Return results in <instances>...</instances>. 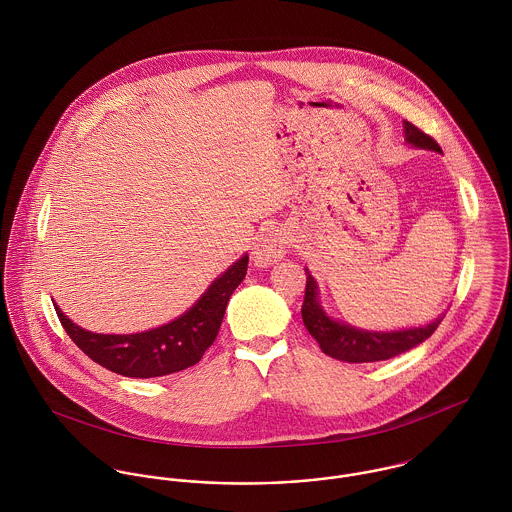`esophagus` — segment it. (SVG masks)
<instances>
[{"label": "esophagus", "instance_id": "34e87169", "mask_svg": "<svg viewBox=\"0 0 512 512\" xmlns=\"http://www.w3.org/2000/svg\"><path fill=\"white\" fill-rule=\"evenodd\" d=\"M288 248H290V236L284 228L276 226L272 230H266L264 234H260V238L254 244V252H252L254 264L266 268L278 262L280 258H284Z\"/></svg>", "mask_w": 512, "mask_h": 512}]
</instances>
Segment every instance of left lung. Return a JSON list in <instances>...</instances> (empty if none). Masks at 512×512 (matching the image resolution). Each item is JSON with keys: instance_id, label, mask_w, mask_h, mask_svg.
<instances>
[{"instance_id": "left-lung-1", "label": "left lung", "mask_w": 512, "mask_h": 512, "mask_svg": "<svg viewBox=\"0 0 512 512\" xmlns=\"http://www.w3.org/2000/svg\"><path fill=\"white\" fill-rule=\"evenodd\" d=\"M404 136L410 146L441 151L436 140L424 134L410 122H404ZM305 297L301 305L303 325L309 335L319 343L321 351L337 361L345 363H376L402 355L420 343H424L438 329L443 315L424 327H410L400 331H366L345 321H337L325 313L319 303V286L315 278L305 270Z\"/></svg>"}]
</instances>
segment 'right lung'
<instances>
[{
  "label": "right lung",
  "instance_id": "right-lung-1",
  "mask_svg": "<svg viewBox=\"0 0 512 512\" xmlns=\"http://www.w3.org/2000/svg\"><path fill=\"white\" fill-rule=\"evenodd\" d=\"M246 268L248 256L244 254L183 315L142 333H92L73 323L57 303L55 311L74 345L94 363L132 378L165 376L197 365L215 343L226 303L244 280Z\"/></svg>",
  "mask_w": 512,
  "mask_h": 512
}]
</instances>
